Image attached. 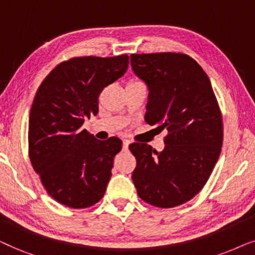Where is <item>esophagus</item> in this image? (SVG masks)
<instances>
[{
	"instance_id": "esophagus-1",
	"label": "esophagus",
	"mask_w": 255,
	"mask_h": 255,
	"mask_svg": "<svg viewBox=\"0 0 255 255\" xmlns=\"http://www.w3.org/2000/svg\"><path fill=\"white\" fill-rule=\"evenodd\" d=\"M128 147H129V141L124 140V143H122V149H124V150H128Z\"/></svg>"
}]
</instances>
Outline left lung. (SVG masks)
Listing matches in <instances>:
<instances>
[{"instance_id":"left-lung-1","label":"left lung","mask_w":255,"mask_h":255,"mask_svg":"<svg viewBox=\"0 0 255 255\" xmlns=\"http://www.w3.org/2000/svg\"><path fill=\"white\" fill-rule=\"evenodd\" d=\"M131 69L149 90L144 120L167 131L162 151L129 145L142 201L168 209L189 202L208 182L220 155L223 120L208 74L184 53L131 54Z\"/></svg>"}]
</instances>
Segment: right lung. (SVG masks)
Here are the masks:
<instances>
[{
    "label": "right lung",
    "mask_w": 255,
    "mask_h": 255,
    "mask_svg": "<svg viewBox=\"0 0 255 255\" xmlns=\"http://www.w3.org/2000/svg\"><path fill=\"white\" fill-rule=\"evenodd\" d=\"M127 54L77 57L51 71L37 91L29 117V157L46 192L73 209L100 201L122 141L97 140L83 129L97 115L98 98L128 69Z\"/></svg>",
    "instance_id": "right-lung-1"
}]
</instances>
